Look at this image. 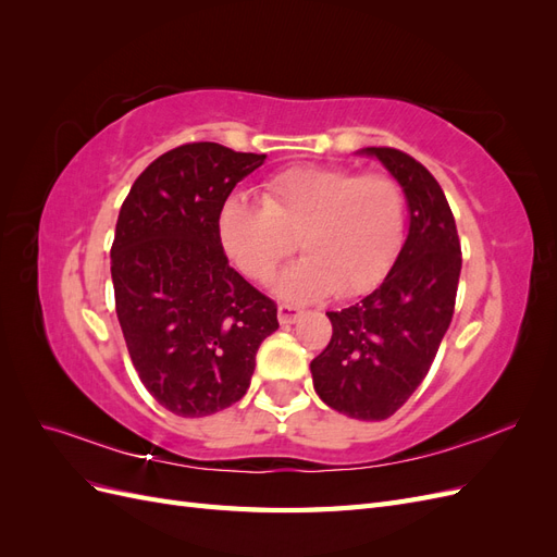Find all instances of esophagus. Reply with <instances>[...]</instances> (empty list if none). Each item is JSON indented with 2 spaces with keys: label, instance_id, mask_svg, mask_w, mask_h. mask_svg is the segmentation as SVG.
Wrapping results in <instances>:
<instances>
[{
  "label": "esophagus",
  "instance_id": "34e87169",
  "mask_svg": "<svg viewBox=\"0 0 557 557\" xmlns=\"http://www.w3.org/2000/svg\"><path fill=\"white\" fill-rule=\"evenodd\" d=\"M301 311L299 307H293V305H281L278 307V323L281 325H293V323H297V318H301Z\"/></svg>",
  "mask_w": 557,
  "mask_h": 557
}]
</instances>
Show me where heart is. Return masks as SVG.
Returning a JSON list of instances; mask_svg holds the SVG:
<instances>
[{"mask_svg":"<svg viewBox=\"0 0 557 557\" xmlns=\"http://www.w3.org/2000/svg\"><path fill=\"white\" fill-rule=\"evenodd\" d=\"M230 262L252 281L272 278L295 248L307 258L283 272L285 299L358 297L391 272L407 234V195L385 174L339 164H297L264 183L262 201L230 197L215 218Z\"/></svg>","mask_w":557,"mask_h":557,"instance_id":"obj_1","label":"heart"}]
</instances>
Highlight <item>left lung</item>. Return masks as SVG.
<instances>
[{"label": "left lung", "instance_id": "obj_1", "mask_svg": "<svg viewBox=\"0 0 557 557\" xmlns=\"http://www.w3.org/2000/svg\"><path fill=\"white\" fill-rule=\"evenodd\" d=\"M376 156L409 201V237L391 274L358 305L327 311L332 339L311 362L318 397L358 420H385L423 383L450 325L462 250L442 185L397 148Z\"/></svg>", "mask_w": 557, "mask_h": 557}]
</instances>
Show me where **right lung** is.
<instances>
[{"label":"right lung","instance_id":"obj_1","mask_svg":"<svg viewBox=\"0 0 557 557\" xmlns=\"http://www.w3.org/2000/svg\"><path fill=\"white\" fill-rule=\"evenodd\" d=\"M267 156L183 144L134 181L115 223L111 278L127 352L146 391L183 418L239 401L276 301L230 267L215 218Z\"/></svg>","mask_w":557,"mask_h":557}]
</instances>
